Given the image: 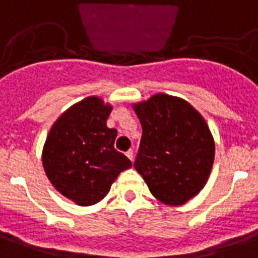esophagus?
Listing matches in <instances>:
<instances>
[{
    "label": "esophagus",
    "instance_id": "esophagus-1",
    "mask_svg": "<svg viewBox=\"0 0 258 258\" xmlns=\"http://www.w3.org/2000/svg\"><path fill=\"white\" fill-rule=\"evenodd\" d=\"M126 157L129 158V159H131L132 162H133V158H135V157H133V150H127V151H126Z\"/></svg>",
    "mask_w": 258,
    "mask_h": 258
}]
</instances>
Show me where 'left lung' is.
<instances>
[{
  "instance_id": "obj_1",
  "label": "left lung",
  "mask_w": 258,
  "mask_h": 258,
  "mask_svg": "<svg viewBox=\"0 0 258 258\" xmlns=\"http://www.w3.org/2000/svg\"><path fill=\"white\" fill-rule=\"evenodd\" d=\"M132 107L143 127L135 168L159 202H188L206 185L214 162V139L204 116L187 100L165 93Z\"/></svg>"
}]
</instances>
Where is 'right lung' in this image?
<instances>
[{
  "instance_id": "1",
  "label": "right lung",
  "mask_w": 258,
  "mask_h": 258,
  "mask_svg": "<svg viewBox=\"0 0 258 258\" xmlns=\"http://www.w3.org/2000/svg\"><path fill=\"white\" fill-rule=\"evenodd\" d=\"M112 106L89 96L54 121L42 148V165L54 188L80 206L106 197L119 173L132 166L114 148L116 131L107 127Z\"/></svg>"
}]
</instances>
